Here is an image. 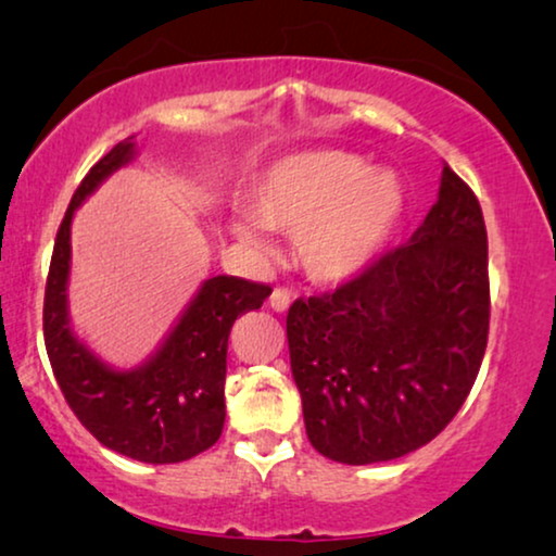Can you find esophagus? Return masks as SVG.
Returning <instances> with one entry per match:
<instances>
[{
    "mask_svg": "<svg viewBox=\"0 0 556 556\" xmlns=\"http://www.w3.org/2000/svg\"><path fill=\"white\" fill-rule=\"evenodd\" d=\"M268 303H270V308L276 311V314H286L288 306H291V293L283 291V288H276V291L270 293Z\"/></svg>",
    "mask_w": 556,
    "mask_h": 556,
    "instance_id": "obj_1",
    "label": "esophagus"
}]
</instances>
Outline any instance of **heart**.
Here are the masks:
<instances>
[{"label": "heart", "mask_w": 556, "mask_h": 556, "mask_svg": "<svg viewBox=\"0 0 556 556\" xmlns=\"http://www.w3.org/2000/svg\"><path fill=\"white\" fill-rule=\"evenodd\" d=\"M405 187L387 169L341 149L283 156L265 172L248 215L232 217L242 245L268 253L263 227L295 232V257L318 283H344L382 253L405 212Z\"/></svg>", "instance_id": "obj_1"}]
</instances>
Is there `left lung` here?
Returning a JSON list of instances; mask_svg holds the SVG:
<instances>
[{
    "label": "left lung",
    "mask_w": 556,
    "mask_h": 556,
    "mask_svg": "<svg viewBox=\"0 0 556 556\" xmlns=\"http://www.w3.org/2000/svg\"><path fill=\"white\" fill-rule=\"evenodd\" d=\"M489 238L470 187L443 166L438 202L390 250L286 318L311 445L346 466L394 460L453 420L489 341Z\"/></svg>",
    "instance_id": "1"
}]
</instances>
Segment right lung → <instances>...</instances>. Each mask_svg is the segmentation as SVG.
Here are the masks:
<instances>
[{
  "label": "right lung",
  "mask_w": 556,
  "mask_h": 556,
  "mask_svg": "<svg viewBox=\"0 0 556 556\" xmlns=\"http://www.w3.org/2000/svg\"><path fill=\"white\" fill-rule=\"evenodd\" d=\"M136 154L128 136L75 189L52 250L42 329L52 375L90 435L126 458L162 466L194 458L217 443L225 425L230 329L235 318L263 306L270 286L235 276L207 278L156 352L134 369L111 367L75 337L67 314L73 215Z\"/></svg>",
  "instance_id": "right-lung-1"
}]
</instances>
